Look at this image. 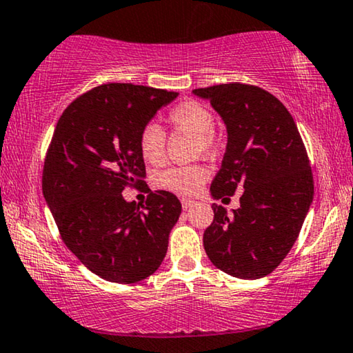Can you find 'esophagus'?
<instances>
[{"label":"esophagus","instance_id":"esophagus-1","mask_svg":"<svg viewBox=\"0 0 353 353\" xmlns=\"http://www.w3.org/2000/svg\"><path fill=\"white\" fill-rule=\"evenodd\" d=\"M181 203H182V208H183V210H188V208H192L193 205H195V201H193V200H188V198H182Z\"/></svg>","mask_w":353,"mask_h":353}]
</instances>
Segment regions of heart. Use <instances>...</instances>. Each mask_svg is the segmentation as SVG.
Here are the masks:
<instances>
[{"mask_svg": "<svg viewBox=\"0 0 353 353\" xmlns=\"http://www.w3.org/2000/svg\"><path fill=\"white\" fill-rule=\"evenodd\" d=\"M168 121L176 131L192 134L193 148L196 155H214L221 147L219 134L214 129V113L205 103L185 99L179 102L168 113ZM139 152L143 161L148 165L158 166L165 161L166 157V136L163 129L148 123L139 132L137 137ZM210 168L205 165H188L172 166L158 172L155 177L157 185L163 190L177 193V195H195L200 192L208 179H210Z\"/></svg>", "mask_w": 353, "mask_h": 353, "instance_id": "heart-1", "label": "heart"}]
</instances>
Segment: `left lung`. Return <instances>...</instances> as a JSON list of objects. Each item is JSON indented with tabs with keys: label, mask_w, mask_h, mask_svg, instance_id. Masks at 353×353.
Returning <instances> with one entry per match:
<instances>
[{
	"label": "left lung",
	"mask_w": 353,
	"mask_h": 353,
	"mask_svg": "<svg viewBox=\"0 0 353 353\" xmlns=\"http://www.w3.org/2000/svg\"><path fill=\"white\" fill-rule=\"evenodd\" d=\"M193 92L210 99L227 126L225 155L211 195L227 200L243 190L233 214L212 205L214 219L203 233V246L217 269L257 280L291 251L314 200L305 145L291 113L265 89L227 83Z\"/></svg>",
	"instance_id": "1"
}]
</instances>
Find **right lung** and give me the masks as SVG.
<instances>
[{"mask_svg": "<svg viewBox=\"0 0 353 353\" xmlns=\"http://www.w3.org/2000/svg\"><path fill=\"white\" fill-rule=\"evenodd\" d=\"M177 92L107 83L81 94L59 118L43 168V195L65 246L92 274L141 281L161 265L182 206L150 192L145 205L121 192L145 177L137 137Z\"/></svg>", "mask_w": 353, "mask_h": 353, "instance_id": "1", "label": "right lung"}]
</instances>
